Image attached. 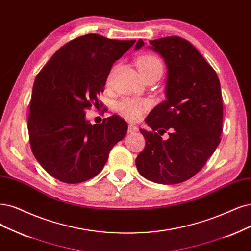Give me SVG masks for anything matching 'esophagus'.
Returning <instances> with one entry per match:
<instances>
[{"mask_svg": "<svg viewBox=\"0 0 251 251\" xmlns=\"http://www.w3.org/2000/svg\"><path fill=\"white\" fill-rule=\"evenodd\" d=\"M137 130H138V128L135 125H133V124L128 125V132L129 133H135Z\"/></svg>", "mask_w": 251, "mask_h": 251, "instance_id": "obj_1", "label": "esophagus"}]
</instances>
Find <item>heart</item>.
<instances>
[{
    "instance_id": "obj_1",
    "label": "heart",
    "mask_w": 251,
    "mask_h": 251,
    "mask_svg": "<svg viewBox=\"0 0 251 251\" xmlns=\"http://www.w3.org/2000/svg\"><path fill=\"white\" fill-rule=\"evenodd\" d=\"M136 64L143 77L150 75V74H157V75L160 76L163 71V65L160 59L152 54H146L138 58ZM149 107L150 102L148 100L131 98L123 99L117 104V109L119 110V113L130 121L141 119L145 111L148 110Z\"/></svg>"
}]
</instances>
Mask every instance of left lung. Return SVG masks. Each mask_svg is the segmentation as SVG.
Here are the masks:
<instances>
[{
	"mask_svg": "<svg viewBox=\"0 0 251 251\" xmlns=\"http://www.w3.org/2000/svg\"><path fill=\"white\" fill-rule=\"evenodd\" d=\"M144 45L140 39L134 50ZM149 48L160 54L168 68L165 100L145 120L153 131L140 129L146 147L135 164L148 180L178 184L199 173L220 143V82L215 70L187 40L164 37L150 40ZM168 130L170 137L164 141L162 135Z\"/></svg>",
	"mask_w": 251,
	"mask_h": 251,
	"instance_id": "8db88e82",
	"label": "left lung"
}]
</instances>
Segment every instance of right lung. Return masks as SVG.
Returning a JSON list of instances; mask_svg holds the SVG:
<instances>
[{
    "mask_svg": "<svg viewBox=\"0 0 251 251\" xmlns=\"http://www.w3.org/2000/svg\"><path fill=\"white\" fill-rule=\"evenodd\" d=\"M135 40H114L87 34L63 45L36 76L27 130L31 149L53 178L76 184L98 175L113 147L122 141L127 123L119 116L91 124L86 109L97 96L113 64Z\"/></svg>",
    "mask_w": 251,
    "mask_h": 251,
    "instance_id": "add662e5",
    "label": "right lung"
}]
</instances>
